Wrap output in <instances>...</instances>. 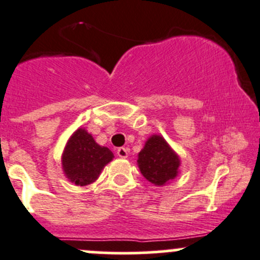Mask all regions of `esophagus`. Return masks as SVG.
<instances>
[{
  "instance_id": "1",
  "label": "esophagus",
  "mask_w": 260,
  "mask_h": 260,
  "mask_svg": "<svg viewBox=\"0 0 260 260\" xmlns=\"http://www.w3.org/2000/svg\"><path fill=\"white\" fill-rule=\"evenodd\" d=\"M117 155L119 156V157H122V158H125L128 156V151H127V148H124V147H119L117 150Z\"/></svg>"
}]
</instances>
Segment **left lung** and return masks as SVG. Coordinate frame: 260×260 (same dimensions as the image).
Returning <instances> with one entry per match:
<instances>
[{"label": "left lung", "mask_w": 260, "mask_h": 260, "mask_svg": "<svg viewBox=\"0 0 260 260\" xmlns=\"http://www.w3.org/2000/svg\"><path fill=\"white\" fill-rule=\"evenodd\" d=\"M138 166L142 175L155 185H164L178 174L180 160L160 136H152L138 153Z\"/></svg>", "instance_id": "1"}]
</instances>
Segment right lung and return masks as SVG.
Returning <instances> with one entry per match:
<instances>
[{"mask_svg":"<svg viewBox=\"0 0 260 260\" xmlns=\"http://www.w3.org/2000/svg\"><path fill=\"white\" fill-rule=\"evenodd\" d=\"M113 152L102 147L91 135L80 128L67 142L62 156V165L67 178L76 185H87L95 181L108 162L113 160Z\"/></svg>","mask_w":260,"mask_h":260,"instance_id":"right-lung-1","label":"right lung"}]
</instances>
